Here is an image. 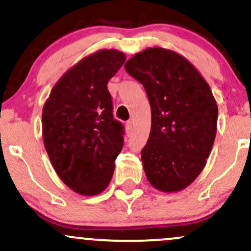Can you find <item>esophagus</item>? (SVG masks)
<instances>
[{
	"instance_id": "34e87169",
	"label": "esophagus",
	"mask_w": 251,
	"mask_h": 251,
	"mask_svg": "<svg viewBox=\"0 0 251 251\" xmlns=\"http://www.w3.org/2000/svg\"><path fill=\"white\" fill-rule=\"evenodd\" d=\"M133 120H128V122H126V128L128 129V131H131L132 128H133Z\"/></svg>"
}]
</instances>
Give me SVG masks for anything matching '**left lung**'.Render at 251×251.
<instances>
[{"instance_id": "obj_1", "label": "left lung", "mask_w": 251, "mask_h": 251, "mask_svg": "<svg viewBox=\"0 0 251 251\" xmlns=\"http://www.w3.org/2000/svg\"><path fill=\"white\" fill-rule=\"evenodd\" d=\"M125 70L145 88L151 131L142 150L146 177L174 192L201 174L214 145L218 108L208 82L175 51L154 47L138 53Z\"/></svg>"}]
</instances>
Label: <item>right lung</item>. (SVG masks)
I'll list each match as a JSON object with an SVG mask.
<instances>
[{"label": "right lung", "mask_w": 251, "mask_h": 251, "mask_svg": "<svg viewBox=\"0 0 251 251\" xmlns=\"http://www.w3.org/2000/svg\"><path fill=\"white\" fill-rule=\"evenodd\" d=\"M126 57L103 50L82 59L51 89L42 111V134L51 165L77 194L102 192L124 146V125L113 118L107 83Z\"/></svg>", "instance_id": "add662e5"}]
</instances>
